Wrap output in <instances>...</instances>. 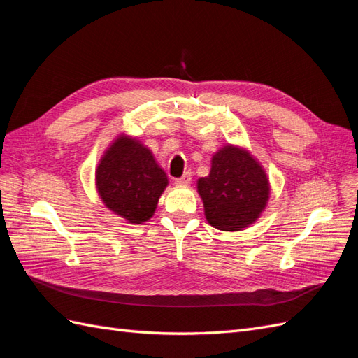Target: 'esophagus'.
Segmentation results:
<instances>
[{"label":"esophagus","mask_w":358,"mask_h":358,"mask_svg":"<svg viewBox=\"0 0 358 358\" xmlns=\"http://www.w3.org/2000/svg\"><path fill=\"white\" fill-rule=\"evenodd\" d=\"M191 179H192V173H191V171H187L183 176L175 179V183H176L178 187H185V185H189Z\"/></svg>","instance_id":"34e87169"}]
</instances>
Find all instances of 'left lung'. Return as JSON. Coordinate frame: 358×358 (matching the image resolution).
<instances>
[{
  "mask_svg": "<svg viewBox=\"0 0 358 358\" xmlns=\"http://www.w3.org/2000/svg\"><path fill=\"white\" fill-rule=\"evenodd\" d=\"M204 216L215 229L239 231L264 210L270 183L262 164L246 149L227 145L212 157L209 176L197 180Z\"/></svg>",
  "mask_w": 358,
  "mask_h": 358,
  "instance_id": "left-lung-1",
  "label": "left lung"
}]
</instances>
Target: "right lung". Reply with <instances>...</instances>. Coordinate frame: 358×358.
Masks as SVG:
<instances>
[{"mask_svg": "<svg viewBox=\"0 0 358 358\" xmlns=\"http://www.w3.org/2000/svg\"><path fill=\"white\" fill-rule=\"evenodd\" d=\"M95 185L107 209L129 224H142L152 218L169 180L145 145L121 134L101 157Z\"/></svg>", "mask_w": 358, "mask_h": 358, "instance_id": "right-lung-1", "label": "right lung"}]
</instances>
